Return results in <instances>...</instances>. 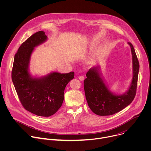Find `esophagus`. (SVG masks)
<instances>
[{"label": "esophagus", "instance_id": "1", "mask_svg": "<svg viewBox=\"0 0 151 151\" xmlns=\"http://www.w3.org/2000/svg\"><path fill=\"white\" fill-rule=\"evenodd\" d=\"M78 78L80 81H83L84 79V76L83 75H81V76H78Z\"/></svg>", "mask_w": 151, "mask_h": 151}]
</instances>
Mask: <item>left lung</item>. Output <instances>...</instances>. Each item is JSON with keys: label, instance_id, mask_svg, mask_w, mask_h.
<instances>
[{"label": "left lung", "instance_id": "obj_1", "mask_svg": "<svg viewBox=\"0 0 151 151\" xmlns=\"http://www.w3.org/2000/svg\"><path fill=\"white\" fill-rule=\"evenodd\" d=\"M128 44L132 54L133 78L125 93L116 94L112 92L98 65L91 68L86 74L87 78L83 81L86 100L91 110L97 115H111L121 111L133 101L136 96L139 63L133 45L130 42Z\"/></svg>", "mask_w": 151, "mask_h": 151}]
</instances>
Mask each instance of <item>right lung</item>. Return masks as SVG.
<instances>
[{"label": "right lung", "instance_id": "1", "mask_svg": "<svg viewBox=\"0 0 151 151\" xmlns=\"http://www.w3.org/2000/svg\"><path fill=\"white\" fill-rule=\"evenodd\" d=\"M48 39L39 31L29 37L18 50L14 57L12 81L19 99L30 112L40 116H50L60 109L64 100V91L75 73L56 72L40 77L29 72L30 61L35 47Z\"/></svg>", "mask_w": 151, "mask_h": 151}]
</instances>
